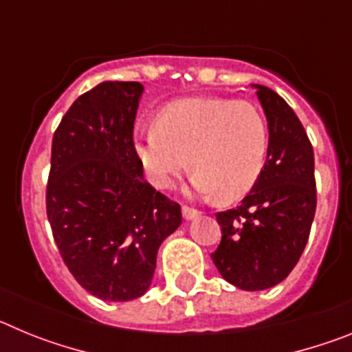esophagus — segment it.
Here are the masks:
<instances>
[{"label":"esophagus","mask_w":352,"mask_h":352,"mask_svg":"<svg viewBox=\"0 0 352 352\" xmlns=\"http://www.w3.org/2000/svg\"><path fill=\"white\" fill-rule=\"evenodd\" d=\"M183 219L185 220H194V219H197L199 214H201V211H197V210H194V208H190V206H183Z\"/></svg>","instance_id":"esophagus-1"}]
</instances>
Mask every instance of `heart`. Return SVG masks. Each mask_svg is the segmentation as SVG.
Masks as SVG:
<instances>
[{
	"instance_id": "1",
	"label": "heart",
	"mask_w": 352,
	"mask_h": 352,
	"mask_svg": "<svg viewBox=\"0 0 352 352\" xmlns=\"http://www.w3.org/2000/svg\"><path fill=\"white\" fill-rule=\"evenodd\" d=\"M270 133L256 105L214 96L170 102L153 126L133 132L146 176L169 188L188 167L199 194L236 201L254 188L268 158Z\"/></svg>"
}]
</instances>
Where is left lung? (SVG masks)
Here are the masks:
<instances>
[{
    "mask_svg": "<svg viewBox=\"0 0 352 352\" xmlns=\"http://www.w3.org/2000/svg\"><path fill=\"white\" fill-rule=\"evenodd\" d=\"M252 86L268 121V158L241 204L217 213L222 241L211 259L229 284L263 291L280 284L300 261L317 194L314 149L301 121L273 89Z\"/></svg>",
    "mask_w": 352,
    "mask_h": 352,
    "instance_id": "8db88e82",
    "label": "left lung"
}]
</instances>
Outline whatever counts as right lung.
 Wrapping results in <instances>:
<instances>
[{"label": "right lung", "mask_w": 352, "mask_h": 352, "mask_svg": "<svg viewBox=\"0 0 352 352\" xmlns=\"http://www.w3.org/2000/svg\"><path fill=\"white\" fill-rule=\"evenodd\" d=\"M141 82L105 80L80 95L52 138L47 219L63 263L89 294L130 301L151 285L182 208L142 176L133 148Z\"/></svg>", "instance_id": "add662e5"}]
</instances>
